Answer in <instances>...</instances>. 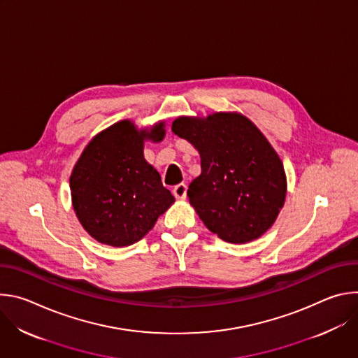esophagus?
<instances>
[{
	"mask_svg": "<svg viewBox=\"0 0 358 358\" xmlns=\"http://www.w3.org/2000/svg\"><path fill=\"white\" fill-rule=\"evenodd\" d=\"M173 194L178 199H185L187 196V185L185 184H178L173 188Z\"/></svg>",
	"mask_w": 358,
	"mask_h": 358,
	"instance_id": "obj_1",
	"label": "esophagus"
}]
</instances>
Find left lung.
I'll list each match as a JSON object with an SVG mask.
<instances>
[{"label": "left lung", "instance_id": "1", "mask_svg": "<svg viewBox=\"0 0 358 358\" xmlns=\"http://www.w3.org/2000/svg\"><path fill=\"white\" fill-rule=\"evenodd\" d=\"M171 130L199 152L201 174L187 194L203 225L229 243L261 238L287 191L283 163L264 133L238 112L180 116Z\"/></svg>", "mask_w": 358, "mask_h": 358}]
</instances>
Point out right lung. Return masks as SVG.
<instances>
[{
    "label": "right lung",
    "instance_id": "add662e5",
    "mask_svg": "<svg viewBox=\"0 0 358 358\" xmlns=\"http://www.w3.org/2000/svg\"><path fill=\"white\" fill-rule=\"evenodd\" d=\"M166 123L138 129L120 120L97 133L73 166V211L97 242L123 248L140 241L176 201L144 159V143H160Z\"/></svg>",
    "mask_w": 358,
    "mask_h": 358
}]
</instances>
